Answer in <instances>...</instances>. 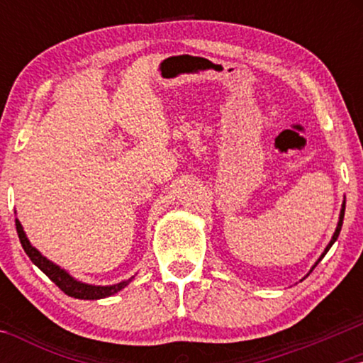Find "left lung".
<instances>
[{
    "label": "left lung",
    "instance_id": "8db88e82",
    "mask_svg": "<svg viewBox=\"0 0 363 363\" xmlns=\"http://www.w3.org/2000/svg\"><path fill=\"white\" fill-rule=\"evenodd\" d=\"M344 213H345V201L342 203V210H340V218H339V223H337V228H335V233H334V236H332V240H330V242L329 245H327V247H325V251L322 252V256L319 257V259H317V262L314 264V267L319 264V261L322 259V257H324L325 255H327V251L330 250V246L334 245V242L337 241V238H339V235H340V230H342V223H344ZM314 267H312V269H314ZM312 269H311V272H312Z\"/></svg>",
    "mask_w": 363,
    "mask_h": 363
}]
</instances>
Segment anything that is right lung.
I'll use <instances>...</instances> for the list:
<instances>
[{
  "label": "right lung",
  "instance_id": "right-lung-1",
  "mask_svg": "<svg viewBox=\"0 0 363 363\" xmlns=\"http://www.w3.org/2000/svg\"><path fill=\"white\" fill-rule=\"evenodd\" d=\"M16 231H18L19 241H21L23 250L29 256V259H31L34 264H36L39 269H41L44 274H46L49 279H51L54 284H56L59 289L64 292V294L76 297V299H86V301L104 299V297L113 296L116 292L122 291L123 287H125L128 282L133 279V277H130V279L122 281V282H118V284H113V286H92V284H86V282L74 279L69 272L61 269L57 264H54V262L49 261L48 257H44L41 252H39L36 247L29 242V240L26 238V233H24L21 223H19L18 218H16Z\"/></svg>",
  "mask_w": 363,
  "mask_h": 363
}]
</instances>
